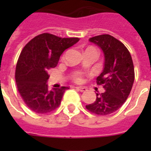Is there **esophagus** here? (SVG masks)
I'll return each instance as SVG.
<instances>
[{
	"mask_svg": "<svg viewBox=\"0 0 151 151\" xmlns=\"http://www.w3.org/2000/svg\"><path fill=\"white\" fill-rule=\"evenodd\" d=\"M76 89L77 90H78L79 91H81V92H84L86 91V87H82V86H78V87H76Z\"/></svg>",
	"mask_w": 151,
	"mask_h": 151,
	"instance_id": "34e87169",
	"label": "esophagus"
}]
</instances>
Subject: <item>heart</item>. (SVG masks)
<instances>
[{"label": "heart", "mask_w": 151, "mask_h": 151, "mask_svg": "<svg viewBox=\"0 0 151 151\" xmlns=\"http://www.w3.org/2000/svg\"><path fill=\"white\" fill-rule=\"evenodd\" d=\"M86 50H96L95 48H93V47H88V48H86ZM72 78L73 79V81L75 82H82V73L78 72V71H77V72H74L73 73L72 75Z\"/></svg>", "instance_id": "1"}]
</instances>
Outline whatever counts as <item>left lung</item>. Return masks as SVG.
Masks as SVG:
<instances>
[{"label":"left lung","instance_id":"left-lung-1","mask_svg":"<svg viewBox=\"0 0 151 151\" xmlns=\"http://www.w3.org/2000/svg\"><path fill=\"white\" fill-rule=\"evenodd\" d=\"M89 41L104 52V69L96 80L105 91L96 93V100L86 108L99 116H108L117 111L129 95L134 82L133 60L126 47L110 35H97Z\"/></svg>","mask_w":151,"mask_h":151}]
</instances>
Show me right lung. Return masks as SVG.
Here are the masks:
<instances>
[{
	"mask_svg": "<svg viewBox=\"0 0 151 151\" xmlns=\"http://www.w3.org/2000/svg\"><path fill=\"white\" fill-rule=\"evenodd\" d=\"M78 41V38H60L43 33L23 47L16 65L15 80L19 94L31 111L47 113L59 107L69 87L49 90L47 85L49 78L47 71L57 65L65 50Z\"/></svg>",
	"mask_w": 151,
	"mask_h": 151,
	"instance_id": "right-lung-1",
	"label": "right lung"
}]
</instances>
